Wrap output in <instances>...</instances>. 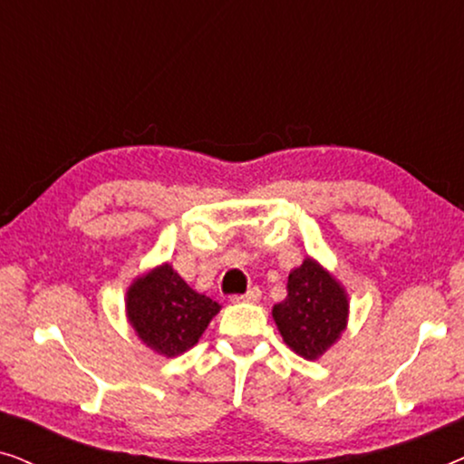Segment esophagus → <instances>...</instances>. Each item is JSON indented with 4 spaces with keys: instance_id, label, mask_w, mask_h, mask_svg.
Returning a JSON list of instances; mask_svg holds the SVG:
<instances>
[{
    "instance_id": "1",
    "label": "esophagus",
    "mask_w": 464,
    "mask_h": 464,
    "mask_svg": "<svg viewBox=\"0 0 464 464\" xmlns=\"http://www.w3.org/2000/svg\"><path fill=\"white\" fill-rule=\"evenodd\" d=\"M259 297H262V291H259L257 287H251L249 291H246V294L234 295L232 302H251V304H256V302H259Z\"/></svg>"
}]
</instances>
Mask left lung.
Segmentation results:
<instances>
[{
    "mask_svg": "<svg viewBox=\"0 0 464 464\" xmlns=\"http://www.w3.org/2000/svg\"><path fill=\"white\" fill-rule=\"evenodd\" d=\"M285 344L304 359H319L335 344L348 321V297L342 285L306 257L289 272L287 297L272 308Z\"/></svg>",
    "mask_w": 464,
    "mask_h": 464,
    "instance_id": "obj_1",
    "label": "left lung"
}]
</instances>
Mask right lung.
Instances as JSON below:
<instances>
[{
	"label": "right lung",
	"mask_w": 464,
	"mask_h": 464,
	"mask_svg": "<svg viewBox=\"0 0 464 464\" xmlns=\"http://www.w3.org/2000/svg\"><path fill=\"white\" fill-rule=\"evenodd\" d=\"M219 304L198 294L162 264L139 276L126 291V314L143 344L164 357L192 348L215 314Z\"/></svg>",
	"instance_id": "add662e5"
}]
</instances>
